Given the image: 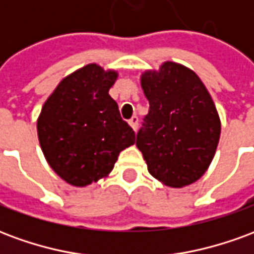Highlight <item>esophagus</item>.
Wrapping results in <instances>:
<instances>
[{
  "instance_id": "34e87169",
  "label": "esophagus",
  "mask_w": 254,
  "mask_h": 254,
  "mask_svg": "<svg viewBox=\"0 0 254 254\" xmlns=\"http://www.w3.org/2000/svg\"><path fill=\"white\" fill-rule=\"evenodd\" d=\"M129 125L132 127V129L136 132V129H137V125H138V118L136 116L132 117L130 120H129Z\"/></svg>"
}]
</instances>
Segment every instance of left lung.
Masks as SVG:
<instances>
[{"label":"left lung","mask_w":254,"mask_h":254,"mask_svg":"<svg viewBox=\"0 0 254 254\" xmlns=\"http://www.w3.org/2000/svg\"><path fill=\"white\" fill-rule=\"evenodd\" d=\"M149 102L136 145L151 176L171 188L201 178L220 137V118L200 77L181 64L166 61L141 73Z\"/></svg>","instance_id":"1"}]
</instances>
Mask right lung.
I'll use <instances>...</instances> for the list:
<instances>
[{
    "label": "right lung",
    "mask_w": 254,
    "mask_h": 254,
    "mask_svg": "<svg viewBox=\"0 0 254 254\" xmlns=\"http://www.w3.org/2000/svg\"><path fill=\"white\" fill-rule=\"evenodd\" d=\"M118 73L88 64L64 77L42 107L38 138L47 163L73 187L106 178L134 132L109 91Z\"/></svg>",
    "instance_id": "add662e5"
}]
</instances>
